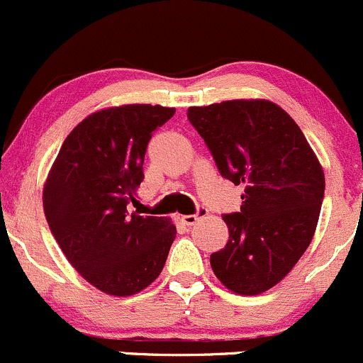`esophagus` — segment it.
<instances>
[{
  "label": "esophagus",
  "mask_w": 363,
  "mask_h": 363,
  "mask_svg": "<svg viewBox=\"0 0 363 363\" xmlns=\"http://www.w3.org/2000/svg\"><path fill=\"white\" fill-rule=\"evenodd\" d=\"M206 215H208V209L206 208H199V209H197V213H194V215H183L182 222L186 223V225H194V223H196L197 220L201 218V216H206Z\"/></svg>",
  "instance_id": "1"
}]
</instances>
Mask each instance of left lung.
Masks as SVG:
<instances>
[{
  "label": "left lung",
  "mask_w": 363,
  "mask_h": 363,
  "mask_svg": "<svg viewBox=\"0 0 363 363\" xmlns=\"http://www.w3.org/2000/svg\"><path fill=\"white\" fill-rule=\"evenodd\" d=\"M186 117L220 174L245 185L241 209L223 215L229 241L209 257L213 272L233 292L262 294L292 271L311 242L323 169L294 118L271 101L192 106Z\"/></svg>",
  "instance_id": "8db88e82"
}]
</instances>
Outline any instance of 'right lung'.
<instances>
[{"label": "right lung", "mask_w": 363, "mask_h": 363, "mask_svg": "<svg viewBox=\"0 0 363 363\" xmlns=\"http://www.w3.org/2000/svg\"><path fill=\"white\" fill-rule=\"evenodd\" d=\"M174 115L160 104L92 113L62 143L43 189L52 236L69 264L101 292L134 295L166 264L177 227L127 211L143 182L148 141Z\"/></svg>", "instance_id": "obj_1"}]
</instances>
